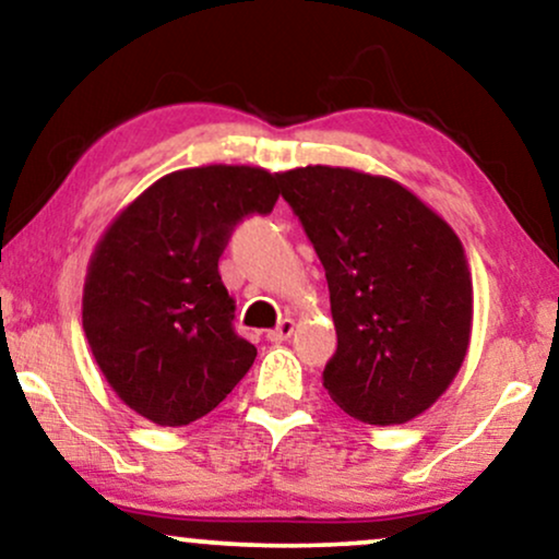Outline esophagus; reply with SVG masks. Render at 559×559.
Here are the masks:
<instances>
[{"instance_id":"esophagus-1","label":"esophagus","mask_w":559,"mask_h":559,"mask_svg":"<svg viewBox=\"0 0 559 559\" xmlns=\"http://www.w3.org/2000/svg\"><path fill=\"white\" fill-rule=\"evenodd\" d=\"M292 332H294V320H281L273 330H267V341L284 343V341H288V337H292Z\"/></svg>"}]
</instances>
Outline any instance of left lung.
I'll return each instance as SVG.
<instances>
[{"instance_id": "1", "label": "left lung", "mask_w": 559, "mask_h": 559, "mask_svg": "<svg viewBox=\"0 0 559 559\" xmlns=\"http://www.w3.org/2000/svg\"><path fill=\"white\" fill-rule=\"evenodd\" d=\"M324 267L337 350L330 397L369 426H400L433 405L462 369L472 278L454 229L381 175L309 165L281 173Z\"/></svg>"}]
</instances>
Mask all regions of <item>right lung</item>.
Here are the masks:
<instances>
[{"label":"right lung","instance_id":"obj_1","mask_svg":"<svg viewBox=\"0 0 559 559\" xmlns=\"http://www.w3.org/2000/svg\"><path fill=\"white\" fill-rule=\"evenodd\" d=\"M281 175L209 165L169 173L126 206L90 258L84 335L112 392L157 426L211 413L258 348L235 332L218 258L245 216L271 214Z\"/></svg>","mask_w":559,"mask_h":559}]
</instances>
